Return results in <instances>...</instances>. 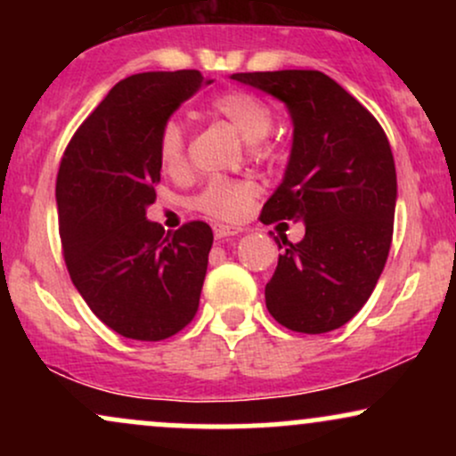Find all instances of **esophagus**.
<instances>
[{
  "label": "esophagus",
  "mask_w": 456,
  "mask_h": 456,
  "mask_svg": "<svg viewBox=\"0 0 456 456\" xmlns=\"http://www.w3.org/2000/svg\"><path fill=\"white\" fill-rule=\"evenodd\" d=\"M238 233H242V227H235V224H223V223L214 224V235H216V238H229V235H238Z\"/></svg>",
  "instance_id": "esophagus-1"
}]
</instances>
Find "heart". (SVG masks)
<instances>
[{
  "mask_svg": "<svg viewBox=\"0 0 456 456\" xmlns=\"http://www.w3.org/2000/svg\"><path fill=\"white\" fill-rule=\"evenodd\" d=\"M212 109L238 128V133L257 143L270 134L274 126V111L270 104L250 92L232 90L218 94L212 101ZM159 156L169 174H182L186 169V128L177 119L162 124L159 134ZM257 188L253 182L235 177H212L195 197V208L216 221H240L248 212Z\"/></svg>",
  "mask_w": 456,
  "mask_h": 456,
  "instance_id": "1",
  "label": "heart"
}]
</instances>
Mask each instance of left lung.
Returning a JSON list of instances; mask_svg holds the SVG:
<instances>
[{"label":"left lung","instance_id":"8db88e82","mask_svg":"<svg viewBox=\"0 0 456 456\" xmlns=\"http://www.w3.org/2000/svg\"><path fill=\"white\" fill-rule=\"evenodd\" d=\"M233 81L287 104L294 145L261 223L302 221L305 238L274 235L279 265L265 306L281 326L323 334L366 305L392 244L396 171L384 128L319 70L238 72Z\"/></svg>","mask_w":456,"mask_h":456}]
</instances>
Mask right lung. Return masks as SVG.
Wrapping results in <instances>:
<instances>
[{"label": "right lung", "mask_w": 456, "mask_h": 456, "mask_svg": "<svg viewBox=\"0 0 456 456\" xmlns=\"http://www.w3.org/2000/svg\"><path fill=\"white\" fill-rule=\"evenodd\" d=\"M203 83L199 70L119 81L72 134L57 171L68 274L104 326L162 341L192 322L214 235L203 221L165 233L145 218L156 201L162 124Z\"/></svg>", "instance_id": "right-lung-1"}]
</instances>
